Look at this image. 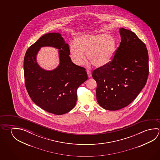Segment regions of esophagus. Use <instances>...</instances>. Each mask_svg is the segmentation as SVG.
Segmentation results:
<instances>
[{"instance_id":"1","label":"esophagus","mask_w":160,"mask_h":160,"mask_svg":"<svg viewBox=\"0 0 160 160\" xmlns=\"http://www.w3.org/2000/svg\"><path fill=\"white\" fill-rule=\"evenodd\" d=\"M87 73H88V76L89 78H91L92 76V72L89 70H87Z\"/></svg>"}]
</instances>
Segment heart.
<instances>
[{"instance_id":"1","label":"heart","mask_w":160,"mask_h":160,"mask_svg":"<svg viewBox=\"0 0 160 160\" xmlns=\"http://www.w3.org/2000/svg\"><path fill=\"white\" fill-rule=\"evenodd\" d=\"M116 50V42L109 34H84L77 37L75 43H71L69 53L71 60L76 65L84 62L87 58L93 65L102 68L107 65L113 60Z\"/></svg>"}]
</instances>
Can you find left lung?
Instances as JSON below:
<instances>
[{"instance_id":"1","label":"left lung","mask_w":160,"mask_h":160,"mask_svg":"<svg viewBox=\"0 0 160 160\" xmlns=\"http://www.w3.org/2000/svg\"><path fill=\"white\" fill-rule=\"evenodd\" d=\"M119 32L121 42L113 60L92 74L97 82V102L107 110H119L132 102L149 73L146 45L131 31L121 28Z\"/></svg>"}]
</instances>
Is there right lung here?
I'll list each match as a JSON object with an SVG mask.
<instances>
[{"instance_id":"add662e5","label":"right lung","mask_w":160,"mask_h":160,"mask_svg":"<svg viewBox=\"0 0 160 160\" xmlns=\"http://www.w3.org/2000/svg\"><path fill=\"white\" fill-rule=\"evenodd\" d=\"M58 49L60 64L47 71L37 63L41 47ZM69 47L59 33L42 36L27 50L24 58V75L27 91L32 101L47 112L56 115L68 113L76 105L77 90L87 81L85 68L76 65L69 56Z\"/></svg>"}]
</instances>
